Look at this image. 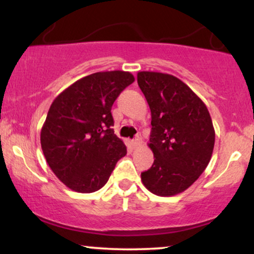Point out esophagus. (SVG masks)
Instances as JSON below:
<instances>
[{
  "label": "esophagus",
  "mask_w": 254,
  "mask_h": 254,
  "mask_svg": "<svg viewBox=\"0 0 254 254\" xmlns=\"http://www.w3.org/2000/svg\"><path fill=\"white\" fill-rule=\"evenodd\" d=\"M141 144H142V141L139 138H135V139H132V141H131V145H132L133 148L139 147Z\"/></svg>",
  "instance_id": "obj_1"
}]
</instances>
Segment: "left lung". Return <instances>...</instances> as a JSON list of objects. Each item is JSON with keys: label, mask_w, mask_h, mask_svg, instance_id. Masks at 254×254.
Here are the masks:
<instances>
[{"label": "left lung", "mask_w": 254, "mask_h": 254, "mask_svg": "<svg viewBox=\"0 0 254 254\" xmlns=\"http://www.w3.org/2000/svg\"><path fill=\"white\" fill-rule=\"evenodd\" d=\"M137 82L151 112L154 164L141 173L151 193L170 197L189 189L210 161L215 130L205 104L170 74L139 71Z\"/></svg>", "instance_id": "obj_1"}]
</instances>
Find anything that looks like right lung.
Segmentation results:
<instances>
[{
  "instance_id": "obj_1",
  "label": "right lung",
  "mask_w": 254,
  "mask_h": 254,
  "mask_svg": "<svg viewBox=\"0 0 254 254\" xmlns=\"http://www.w3.org/2000/svg\"><path fill=\"white\" fill-rule=\"evenodd\" d=\"M135 81L129 71H100L80 78L55 99L40 132L46 162L66 188L98 191L127 147L115 135L111 109Z\"/></svg>"
}]
</instances>
